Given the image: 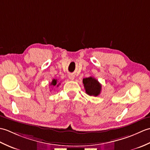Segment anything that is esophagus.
<instances>
[{
	"mask_svg": "<svg viewBox=\"0 0 150 150\" xmlns=\"http://www.w3.org/2000/svg\"><path fill=\"white\" fill-rule=\"evenodd\" d=\"M68 77L70 79V80H74L75 79V76L73 74H71V73H70V74L68 75Z\"/></svg>",
	"mask_w": 150,
	"mask_h": 150,
	"instance_id": "esophagus-1",
	"label": "esophagus"
}]
</instances>
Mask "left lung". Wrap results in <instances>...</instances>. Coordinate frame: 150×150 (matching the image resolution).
I'll list each match as a JSON object with an SVG mask.
<instances>
[{
	"label": "left lung",
	"instance_id": "8db88e82",
	"mask_svg": "<svg viewBox=\"0 0 150 150\" xmlns=\"http://www.w3.org/2000/svg\"><path fill=\"white\" fill-rule=\"evenodd\" d=\"M86 93L90 96L97 97L100 93L101 84L95 78L90 77L85 78L82 81Z\"/></svg>",
	"mask_w": 150,
	"mask_h": 150
}]
</instances>
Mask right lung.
<instances>
[{
    "mask_svg": "<svg viewBox=\"0 0 150 150\" xmlns=\"http://www.w3.org/2000/svg\"><path fill=\"white\" fill-rule=\"evenodd\" d=\"M57 82H58V81H57V79H53V80L52 81V82H51V84H50V85L51 86H57L58 87L59 86V85L60 84V83L59 84H57Z\"/></svg>",
    "mask_w": 150,
    "mask_h": 150,
    "instance_id": "right-lung-1",
    "label": "right lung"
}]
</instances>
